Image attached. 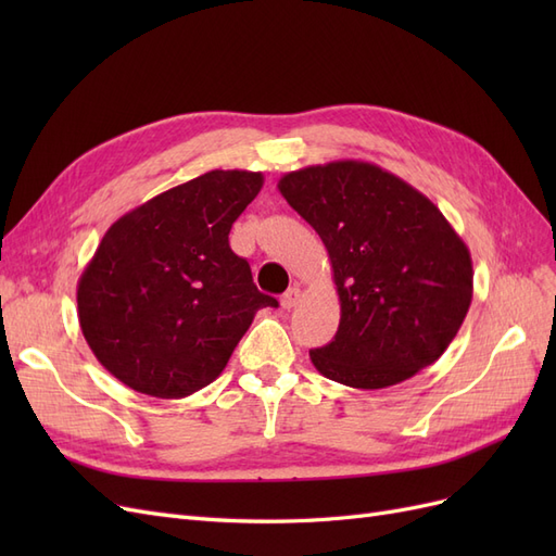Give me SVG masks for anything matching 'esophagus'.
<instances>
[{"label":"esophagus","mask_w":556,"mask_h":556,"mask_svg":"<svg viewBox=\"0 0 556 556\" xmlns=\"http://www.w3.org/2000/svg\"><path fill=\"white\" fill-rule=\"evenodd\" d=\"M301 301V290L299 288H290L288 292L282 294V299H280V304H282V308H294L296 304Z\"/></svg>","instance_id":"34e87169"}]
</instances>
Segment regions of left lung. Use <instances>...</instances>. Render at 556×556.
<instances>
[{
    "instance_id": "obj_1",
    "label": "left lung",
    "mask_w": 556,
    "mask_h": 556,
    "mask_svg": "<svg viewBox=\"0 0 556 556\" xmlns=\"http://www.w3.org/2000/svg\"><path fill=\"white\" fill-rule=\"evenodd\" d=\"M280 194L319 233L331 262L341 323L311 350L319 374L382 390L439 359L473 299V262L429 197L362 160L304 166Z\"/></svg>"
}]
</instances>
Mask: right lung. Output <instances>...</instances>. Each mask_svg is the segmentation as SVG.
<instances>
[{
	"instance_id": "right-lung-1",
	"label": "right lung",
	"mask_w": 556,
	"mask_h": 556,
	"mask_svg": "<svg viewBox=\"0 0 556 556\" xmlns=\"http://www.w3.org/2000/svg\"><path fill=\"white\" fill-rule=\"evenodd\" d=\"M262 172L215 169L131 208L78 278V323L111 376L141 394L182 399L223 374L260 308L229 231Z\"/></svg>"
}]
</instances>
